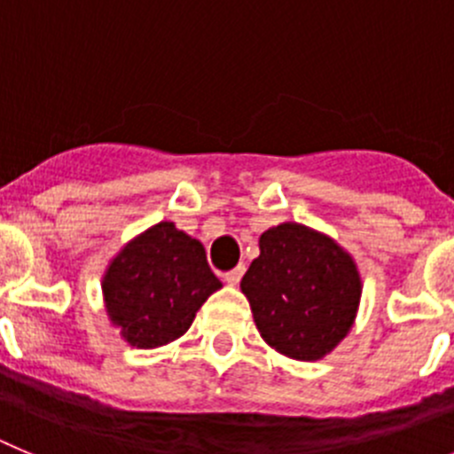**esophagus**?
Here are the masks:
<instances>
[{
  "label": "esophagus",
  "instance_id": "34e87169",
  "mask_svg": "<svg viewBox=\"0 0 454 454\" xmlns=\"http://www.w3.org/2000/svg\"><path fill=\"white\" fill-rule=\"evenodd\" d=\"M244 271H247V267H244V264H239V267H235V269H232V271L223 273V278H226L228 285H237V283H239V280H242Z\"/></svg>",
  "mask_w": 454,
  "mask_h": 454
}]
</instances>
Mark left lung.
Instances as JSON below:
<instances>
[{
	"label": "left lung",
	"instance_id": "8db88e82",
	"mask_svg": "<svg viewBox=\"0 0 454 454\" xmlns=\"http://www.w3.org/2000/svg\"><path fill=\"white\" fill-rule=\"evenodd\" d=\"M239 287L264 341L301 362L325 357L348 334L362 296L353 257L294 222L260 235V255Z\"/></svg>",
	"mask_w": 454,
	"mask_h": 454
}]
</instances>
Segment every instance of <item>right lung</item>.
<instances>
[{
    "mask_svg": "<svg viewBox=\"0 0 454 454\" xmlns=\"http://www.w3.org/2000/svg\"><path fill=\"white\" fill-rule=\"evenodd\" d=\"M104 301L124 341L158 348L187 333L199 308L222 289L207 267L206 248L171 222L133 237L108 264Z\"/></svg>",
    "mask_w": 454,
    "mask_h": 454,
    "instance_id": "right-lung-1",
    "label": "right lung"
}]
</instances>
